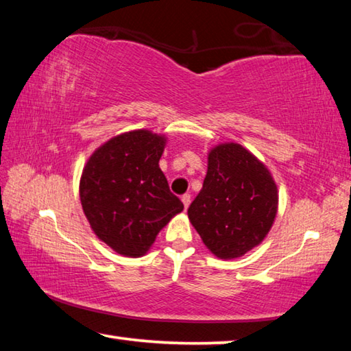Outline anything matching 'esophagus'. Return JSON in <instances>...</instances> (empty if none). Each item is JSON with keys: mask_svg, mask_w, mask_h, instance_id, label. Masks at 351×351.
<instances>
[{"mask_svg": "<svg viewBox=\"0 0 351 351\" xmlns=\"http://www.w3.org/2000/svg\"><path fill=\"white\" fill-rule=\"evenodd\" d=\"M181 201H182V204H184V207H189V204H190V195L189 193H186V195H182L181 197Z\"/></svg>", "mask_w": 351, "mask_h": 351, "instance_id": "obj_1", "label": "esophagus"}]
</instances>
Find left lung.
<instances>
[{"instance_id":"8db88e82","label":"left lung","mask_w":351,"mask_h":351,"mask_svg":"<svg viewBox=\"0 0 351 351\" xmlns=\"http://www.w3.org/2000/svg\"><path fill=\"white\" fill-rule=\"evenodd\" d=\"M278 206L269 170L235 142L213 147L203 189L187 215L218 258L230 260L258 246L272 228Z\"/></svg>"}]
</instances>
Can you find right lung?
<instances>
[{"label":"right lung","instance_id":"right-lung-1","mask_svg":"<svg viewBox=\"0 0 351 351\" xmlns=\"http://www.w3.org/2000/svg\"><path fill=\"white\" fill-rule=\"evenodd\" d=\"M164 134L134 130L94 152L80 178L83 212L99 240L125 257H141L184 209L159 169Z\"/></svg>","mask_w":351,"mask_h":351}]
</instances>
